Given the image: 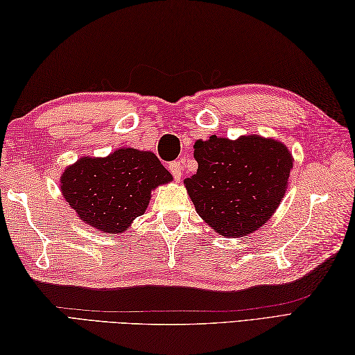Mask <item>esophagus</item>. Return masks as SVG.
Listing matches in <instances>:
<instances>
[{"mask_svg":"<svg viewBox=\"0 0 355 355\" xmlns=\"http://www.w3.org/2000/svg\"><path fill=\"white\" fill-rule=\"evenodd\" d=\"M169 171L172 173V177L177 180V182H180L183 177V162H172L169 164Z\"/></svg>","mask_w":355,"mask_h":355,"instance_id":"1","label":"esophagus"}]
</instances>
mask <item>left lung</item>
Here are the masks:
<instances>
[{
  "label": "left lung",
  "mask_w": 355,
  "mask_h": 355,
  "mask_svg": "<svg viewBox=\"0 0 355 355\" xmlns=\"http://www.w3.org/2000/svg\"><path fill=\"white\" fill-rule=\"evenodd\" d=\"M193 158L198 169L184 180L187 195L209 227L225 238L250 235L273 216L294 162L282 141L259 134L197 140Z\"/></svg>",
  "instance_id": "left-lung-1"
}]
</instances>
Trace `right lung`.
I'll return each mask as SVG.
<instances>
[{
	"label": "right lung",
	"mask_w": 355,
	"mask_h": 355,
	"mask_svg": "<svg viewBox=\"0 0 355 355\" xmlns=\"http://www.w3.org/2000/svg\"><path fill=\"white\" fill-rule=\"evenodd\" d=\"M172 180L150 150L119 148L107 157H80L67 166L59 183L82 223L117 235L145 214L153 191Z\"/></svg>",
	"instance_id": "obj_1"
}]
</instances>
